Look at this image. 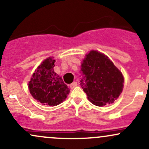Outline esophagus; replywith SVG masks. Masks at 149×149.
Here are the masks:
<instances>
[{
	"label": "esophagus",
	"instance_id": "34e87169",
	"mask_svg": "<svg viewBox=\"0 0 149 149\" xmlns=\"http://www.w3.org/2000/svg\"><path fill=\"white\" fill-rule=\"evenodd\" d=\"M77 83L76 82H73V83H71V85H70V88H71V89H73L74 88H76V87L77 86Z\"/></svg>",
	"mask_w": 149,
	"mask_h": 149
}]
</instances>
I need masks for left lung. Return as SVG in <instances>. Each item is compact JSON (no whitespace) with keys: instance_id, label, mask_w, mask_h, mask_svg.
Masks as SVG:
<instances>
[{"instance_id":"1","label":"left lung","mask_w":149,"mask_h":149,"mask_svg":"<svg viewBox=\"0 0 149 149\" xmlns=\"http://www.w3.org/2000/svg\"><path fill=\"white\" fill-rule=\"evenodd\" d=\"M81 71L84 76L80 86L94 105L113 103L122 93L123 75L104 53L90 50L81 61Z\"/></svg>"}]
</instances>
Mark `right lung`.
<instances>
[{
    "label": "right lung",
    "mask_w": 149,
    "mask_h": 149,
    "mask_svg": "<svg viewBox=\"0 0 149 149\" xmlns=\"http://www.w3.org/2000/svg\"><path fill=\"white\" fill-rule=\"evenodd\" d=\"M55 59L47 57L35 70L28 83V88L34 100L42 105L57 106L66 100L70 90L61 77L54 71Z\"/></svg>",
    "instance_id": "obj_1"
}]
</instances>
